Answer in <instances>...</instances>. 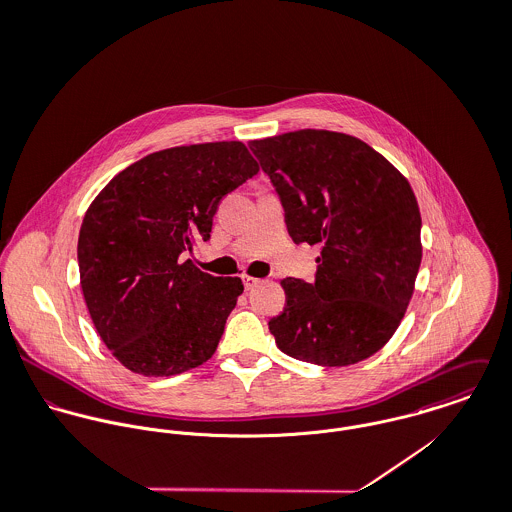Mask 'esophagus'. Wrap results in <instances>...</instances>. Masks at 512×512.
I'll use <instances>...</instances> for the list:
<instances>
[{"label": "esophagus", "mask_w": 512, "mask_h": 512, "mask_svg": "<svg viewBox=\"0 0 512 512\" xmlns=\"http://www.w3.org/2000/svg\"><path fill=\"white\" fill-rule=\"evenodd\" d=\"M242 282H244V288H246V290H252V288H256V286L260 284V280H258V278H252V276H242Z\"/></svg>", "instance_id": "34e87169"}]
</instances>
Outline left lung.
I'll return each mask as SVG.
<instances>
[{"label":"left lung","instance_id":"left-lung-1","mask_svg":"<svg viewBox=\"0 0 512 512\" xmlns=\"http://www.w3.org/2000/svg\"><path fill=\"white\" fill-rule=\"evenodd\" d=\"M286 211L295 244H321L315 282L286 278L288 303L268 327L282 353L355 365L398 329L422 262L410 183L365 142L299 130L250 142Z\"/></svg>","mask_w":512,"mask_h":512}]
</instances>
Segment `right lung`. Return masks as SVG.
<instances>
[{
	"label": "right lung",
	"mask_w": 512,
	"mask_h": 512,
	"mask_svg": "<svg viewBox=\"0 0 512 512\" xmlns=\"http://www.w3.org/2000/svg\"><path fill=\"white\" fill-rule=\"evenodd\" d=\"M258 171L242 142L171 147L120 171L88 207L80 288L100 339L132 372L171 376L217 351L244 286L181 254L211 238L220 199Z\"/></svg>",
	"instance_id": "add662e5"
}]
</instances>
